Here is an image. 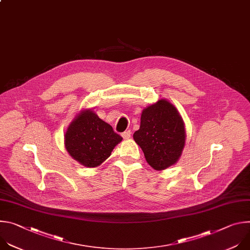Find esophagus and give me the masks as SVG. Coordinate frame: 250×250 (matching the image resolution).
Returning <instances> with one entry per match:
<instances>
[{"mask_svg":"<svg viewBox=\"0 0 250 250\" xmlns=\"http://www.w3.org/2000/svg\"><path fill=\"white\" fill-rule=\"evenodd\" d=\"M130 134H131V132H130V130H126V131H125V132H123V134H122V136L125 138V139H128V138H130Z\"/></svg>","mask_w":250,"mask_h":250,"instance_id":"obj_1","label":"esophagus"}]
</instances>
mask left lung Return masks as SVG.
I'll list each match as a JSON object with an SVG mask.
<instances>
[{
	"label": "left lung",
	"mask_w": 250,
	"mask_h": 250,
	"mask_svg": "<svg viewBox=\"0 0 250 250\" xmlns=\"http://www.w3.org/2000/svg\"><path fill=\"white\" fill-rule=\"evenodd\" d=\"M133 139L155 170H164L179 160L186 142L185 124L176 106L159 99L142 110L139 129Z\"/></svg>",
	"instance_id": "obj_1"
}]
</instances>
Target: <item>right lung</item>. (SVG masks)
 <instances>
[{"label": "right lung", "instance_id": "1", "mask_svg": "<svg viewBox=\"0 0 250 250\" xmlns=\"http://www.w3.org/2000/svg\"><path fill=\"white\" fill-rule=\"evenodd\" d=\"M122 140L123 137L92 109L81 110L64 134V146L69 155L88 168L98 167L108 159Z\"/></svg>", "mask_w": 250, "mask_h": 250}]
</instances>
